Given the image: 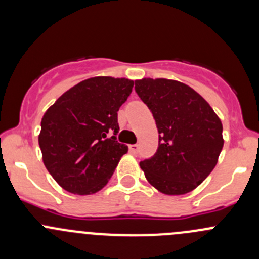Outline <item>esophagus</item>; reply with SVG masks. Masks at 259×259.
<instances>
[{"instance_id": "1", "label": "esophagus", "mask_w": 259, "mask_h": 259, "mask_svg": "<svg viewBox=\"0 0 259 259\" xmlns=\"http://www.w3.org/2000/svg\"><path fill=\"white\" fill-rule=\"evenodd\" d=\"M129 150L132 154H138V151H139V145L138 144H132L129 145Z\"/></svg>"}]
</instances>
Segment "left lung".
Masks as SVG:
<instances>
[{
	"label": "left lung",
	"instance_id": "left-lung-1",
	"mask_svg": "<svg viewBox=\"0 0 259 259\" xmlns=\"http://www.w3.org/2000/svg\"><path fill=\"white\" fill-rule=\"evenodd\" d=\"M135 91L155 119L158 150L140 161L159 192H192L211 173L223 148V126L209 104L185 83L168 79L135 81Z\"/></svg>",
	"mask_w": 259,
	"mask_h": 259
}]
</instances>
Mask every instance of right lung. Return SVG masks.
I'll use <instances>...</instances> for the list:
<instances>
[{
	"mask_svg": "<svg viewBox=\"0 0 259 259\" xmlns=\"http://www.w3.org/2000/svg\"><path fill=\"white\" fill-rule=\"evenodd\" d=\"M134 81L96 76L62 94L46 110L38 135L46 169L74 194H94L113 176L127 146L116 140L117 111Z\"/></svg>",
	"mask_w": 259,
	"mask_h": 259,
	"instance_id": "1",
	"label": "right lung"
}]
</instances>
